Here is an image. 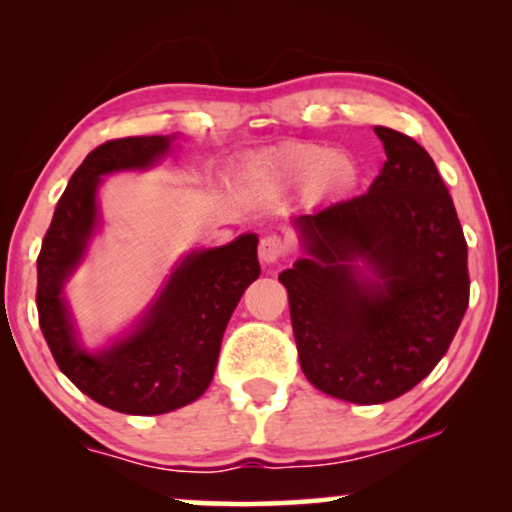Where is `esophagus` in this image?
Here are the masks:
<instances>
[{
    "label": "esophagus",
    "mask_w": 512,
    "mask_h": 512,
    "mask_svg": "<svg viewBox=\"0 0 512 512\" xmlns=\"http://www.w3.org/2000/svg\"><path fill=\"white\" fill-rule=\"evenodd\" d=\"M289 254V244H286L282 237L277 235H265L261 242H258V258L263 263H277L279 258H284Z\"/></svg>",
    "instance_id": "obj_1"
}]
</instances>
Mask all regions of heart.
Returning a JSON list of instances; mask_svg holds the SVG:
<instances>
[{
    "label": "heart",
    "mask_w": 512,
    "mask_h": 512,
    "mask_svg": "<svg viewBox=\"0 0 512 512\" xmlns=\"http://www.w3.org/2000/svg\"><path fill=\"white\" fill-rule=\"evenodd\" d=\"M324 174V179L335 188L352 186L356 170L352 160L338 156L321 146H291L282 153H265L256 158L244 172L242 184L254 195L277 193L291 181H307Z\"/></svg>",
    "instance_id": "heart-1"
}]
</instances>
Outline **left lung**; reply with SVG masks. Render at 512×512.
I'll return each instance as SVG.
<instances>
[{"instance_id":"8db88e82","label":"left lung","mask_w":512,"mask_h":512,"mask_svg":"<svg viewBox=\"0 0 512 512\" xmlns=\"http://www.w3.org/2000/svg\"><path fill=\"white\" fill-rule=\"evenodd\" d=\"M382 172L359 198L296 216L307 256L279 275L300 368L324 394L375 405L443 359L468 307V247L429 153L377 125Z\"/></svg>"}]
</instances>
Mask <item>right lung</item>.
<instances>
[{"label": "right lung", "mask_w": 512, "mask_h": 512, "mask_svg": "<svg viewBox=\"0 0 512 512\" xmlns=\"http://www.w3.org/2000/svg\"><path fill=\"white\" fill-rule=\"evenodd\" d=\"M174 139L123 137L90 151L58 200L37 258L39 326L55 363L83 394L125 415H163L205 394L230 314L261 275L254 233L191 251L128 333L95 352L81 345L65 284L100 226L102 177L156 165L172 151Z\"/></svg>", "instance_id": "right-lung-1"}]
</instances>
